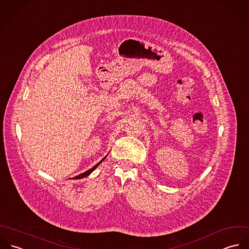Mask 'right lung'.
Instances as JSON below:
<instances>
[{"label": "right lung", "mask_w": 249, "mask_h": 249, "mask_svg": "<svg viewBox=\"0 0 249 249\" xmlns=\"http://www.w3.org/2000/svg\"><path fill=\"white\" fill-rule=\"evenodd\" d=\"M105 158H106V157H105ZM105 158H104V159H102V160H100V161H99L97 164H95V165L93 166L92 168H90L89 170H88V171L84 172V173H82V174H80V175H78V176L74 177L73 178H85V177L89 176V174H90V173H91V172H92V171H93V170H94V169H95L97 166L99 165V164H100V163H101V162H102V161L105 160Z\"/></svg>", "instance_id": "1"}]
</instances>
